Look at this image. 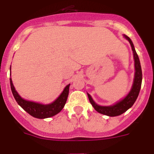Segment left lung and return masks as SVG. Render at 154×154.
Returning <instances> with one entry per match:
<instances>
[{"mask_svg": "<svg viewBox=\"0 0 154 154\" xmlns=\"http://www.w3.org/2000/svg\"><path fill=\"white\" fill-rule=\"evenodd\" d=\"M124 37L126 40H128L132 47V50L133 51L134 60H135V77H134L133 84H132V89L130 92H129L127 95L123 98V100L120 101L119 102L116 103L113 105L110 106H100L97 104L93 99L92 98L91 95L87 93L89 100L90 101L91 104L93 106L95 110L98 111V113L101 114L107 115L109 117H116L119 115L122 114L124 112H126L128 109L130 108L134 104L135 101H136L137 98L139 94L140 89L141 86V81H142V71H141V64H140L139 58H138V54L134 47L133 43L131 41V39L129 37L124 34Z\"/></svg>", "mask_w": 154, "mask_h": 154, "instance_id": "1", "label": "left lung"}]
</instances>
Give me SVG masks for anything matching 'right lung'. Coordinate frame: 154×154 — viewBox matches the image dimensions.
<instances>
[{
	"label": "right lung",
	"instance_id": "1",
	"mask_svg": "<svg viewBox=\"0 0 154 154\" xmlns=\"http://www.w3.org/2000/svg\"><path fill=\"white\" fill-rule=\"evenodd\" d=\"M10 68H11V66H10ZM10 75H11V74H10ZM10 81L12 92H13V95L16 101L27 113H28L31 116L35 117V118H49V117H53L57 113H59L65 106L68 96V93H69L70 84H68L65 86L63 92L58 97L57 99L55 100L53 103L48 104H40V103L23 99L16 92L11 78H10Z\"/></svg>",
	"mask_w": 154,
	"mask_h": 154
}]
</instances>
